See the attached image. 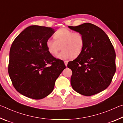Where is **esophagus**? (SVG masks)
<instances>
[{"label": "esophagus", "mask_w": 123, "mask_h": 123, "mask_svg": "<svg viewBox=\"0 0 123 123\" xmlns=\"http://www.w3.org/2000/svg\"><path fill=\"white\" fill-rule=\"evenodd\" d=\"M64 64H65V66H67L68 61H64Z\"/></svg>", "instance_id": "obj_1"}]
</instances>
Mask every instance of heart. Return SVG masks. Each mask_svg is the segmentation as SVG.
<instances>
[{
  "label": "heart",
  "instance_id": "1",
  "mask_svg": "<svg viewBox=\"0 0 123 123\" xmlns=\"http://www.w3.org/2000/svg\"><path fill=\"white\" fill-rule=\"evenodd\" d=\"M54 38L48 39L46 46L49 53L53 55H56L61 49H63L57 55L60 59L78 57L84 49V37L80 32H74L68 29L61 28L55 32Z\"/></svg>",
  "mask_w": 123,
  "mask_h": 123
}]
</instances>
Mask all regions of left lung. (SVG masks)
Returning <instances> with one entry per match:
<instances>
[{"label":"left lung","mask_w":123,"mask_h":123,"mask_svg":"<svg viewBox=\"0 0 123 123\" xmlns=\"http://www.w3.org/2000/svg\"><path fill=\"white\" fill-rule=\"evenodd\" d=\"M68 27L81 33L85 39L81 53L67 64L72 70L73 88L85 96L105 90L116 70V53L109 37L101 29L89 23Z\"/></svg>","instance_id":"left-lung-1"}]
</instances>
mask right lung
<instances>
[{
    "mask_svg": "<svg viewBox=\"0 0 123 123\" xmlns=\"http://www.w3.org/2000/svg\"><path fill=\"white\" fill-rule=\"evenodd\" d=\"M55 30L31 25L14 39L10 50L8 72L17 91L34 99L52 92L55 81L64 69V62L49 53L46 42Z\"/></svg>",
    "mask_w": 123,
    "mask_h": 123,
    "instance_id": "obj_1",
    "label": "right lung"
}]
</instances>
